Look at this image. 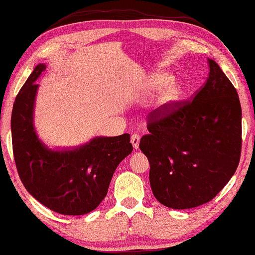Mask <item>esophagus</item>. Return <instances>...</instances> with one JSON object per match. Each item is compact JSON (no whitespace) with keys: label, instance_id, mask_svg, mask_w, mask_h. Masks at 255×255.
<instances>
[{"label":"esophagus","instance_id":"1","mask_svg":"<svg viewBox=\"0 0 255 255\" xmlns=\"http://www.w3.org/2000/svg\"><path fill=\"white\" fill-rule=\"evenodd\" d=\"M130 143L132 144V146H134L135 149H138V147H139V136L137 134L132 135L131 138H130Z\"/></svg>","mask_w":255,"mask_h":255}]
</instances>
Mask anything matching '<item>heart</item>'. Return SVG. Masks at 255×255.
<instances>
[{
    "label": "heart",
    "mask_w": 255,
    "mask_h": 255,
    "mask_svg": "<svg viewBox=\"0 0 255 255\" xmlns=\"http://www.w3.org/2000/svg\"><path fill=\"white\" fill-rule=\"evenodd\" d=\"M144 88L147 93L157 91L154 101V112L157 116L167 115L184 98L185 87L177 82L173 75L167 71H157L147 76L144 82Z\"/></svg>",
    "instance_id": "heart-1"
}]
</instances>
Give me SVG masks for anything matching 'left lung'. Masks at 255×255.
Returning a JSON list of instances; mask_svg holds the SVG:
<instances>
[{
    "instance_id": "obj_1",
    "label": "left lung",
    "mask_w": 255,
    "mask_h": 255,
    "mask_svg": "<svg viewBox=\"0 0 255 255\" xmlns=\"http://www.w3.org/2000/svg\"><path fill=\"white\" fill-rule=\"evenodd\" d=\"M209 78L192 102L167 115L154 112L139 148L148 159L153 195L170 209L211 201L235 173L242 147L238 94L215 60Z\"/></svg>"
}]
</instances>
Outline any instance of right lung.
I'll use <instances>...</instances> for the list:
<instances>
[{
	"instance_id": "add662e5",
	"label": "right lung",
	"mask_w": 255,
	"mask_h": 255,
	"mask_svg": "<svg viewBox=\"0 0 255 255\" xmlns=\"http://www.w3.org/2000/svg\"><path fill=\"white\" fill-rule=\"evenodd\" d=\"M46 69L39 63L28 77L13 103L12 146L23 186L36 200L61 215L82 216L107 196L113 172L132 152L129 134L96 136L74 147L50 148L34 125L36 80Z\"/></svg>"
}]
</instances>
